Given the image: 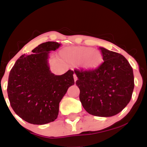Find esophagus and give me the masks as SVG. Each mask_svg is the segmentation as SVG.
<instances>
[{"instance_id": "obj_1", "label": "esophagus", "mask_w": 147, "mask_h": 147, "mask_svg": "<svg viewBox=\"0 0 147 147\" xmlns=\"http://www.w3.org/2000/svg\"><path fill=\"white\" fill-rule=\"evenodd\" d=\"M73 77H74V80H75V82H76V81L77 80V75H76V74L74 73Z\"/></svg>"}]
</instances>
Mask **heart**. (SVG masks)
<instances>
[{"label":"heart","mask_w":147,"mask_h":147,"mask_svg":"<svg viewBox=\"0 0 147 147\" xmlns=\"http://www.w3.org/2000/svg\"><path fill=\"white\" fill-rule=\"evenodd\" d=\"M63 56L69 61L78 63L81 61L84 68H95L102 61V55L97 50L86 47L69 48L64 51Z\"/></svg>","instance_id":"b5f03b06"}]
</instances>
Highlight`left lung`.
Returning a JSON list of instances; mask_svg holds the SVG:
<instances>
[{
    "mask_svg": "<svg viewBox=\"0 0 147 147\" xmlns=\"http://www.w3.org/2000/svg\"><path fill=\"white\" fill-rule=\"evenodd\" d=\"M104 62L93 69L74 70L79 99L89 114L111 117L129 104L134 88L133 68L123 55L100 47Z\"/></svg>",
    "mask_w": 147,
    "mask_h": 147,
    "instance_id": "left-lung-1",
    "label": "left lung"
}]
</instances>
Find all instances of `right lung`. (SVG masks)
Segmentation results:
<instances>
[{
    "label": "right lung",
    "mask_w": 147,
    "mask_h": 147,
    "mask_svg": "<svg viewBox=\"0 0 147 147\" xmlns=\"http://www.w3.org/2000/svg\"><path fill=\"white\" fill-rule=\"evenodd\" d=\"M61 46L48 41L23 55L9 72L7 94L10 105L23 120L32 124L53 122L59 114V102L68 88L75 84L74 72L69 70L61 75L51 72L49 54Z\"/></svg>",
    "instance_id": "right-lung-1"
}]
</instances>
